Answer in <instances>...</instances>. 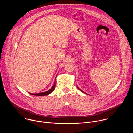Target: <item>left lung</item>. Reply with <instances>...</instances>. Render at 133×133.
I'll list each match as a JSON object with an SVG mask.
<instances>
[{
  "instance_id": "obj_1",
  "label": "left lung",
  "mask_w": 133,
  "mask_h": 133,
  "mask_svg": "<svg viewBox=\"0 0 133 133\" xmlns=\"http://www.w3.org/2000/svg\"><path fill=\"white\" fill-rule=\"evenodd\" d=\"M77 88H78V89H79V90H80V91H82V92H84L82 89H81L78 87H77Z\"/></svg>"
}]
</instances>
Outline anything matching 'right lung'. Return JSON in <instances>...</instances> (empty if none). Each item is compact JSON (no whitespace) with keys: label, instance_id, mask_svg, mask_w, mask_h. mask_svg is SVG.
<instances>
[{"label":"right lung","instance_id":"add662e5","mask_svg":"<svg viewBox=\"0 0 133 133\" xmlns=\"http://www.w3.org/2000/svg\"><path fill=\"white\" fill-rule=\"evenodd\" d=\"M55 86H56V84H55V83H54L52 87L50 89H49L48 91H46L43 92L37 93V94H32V93H30V92H29V93L31 95H35V96H41L48 95H49V94H50L51 92H52L54 90V89L55 88Z\"/></svg>","mask_w":133,"mask_h":133}]
</instances>
